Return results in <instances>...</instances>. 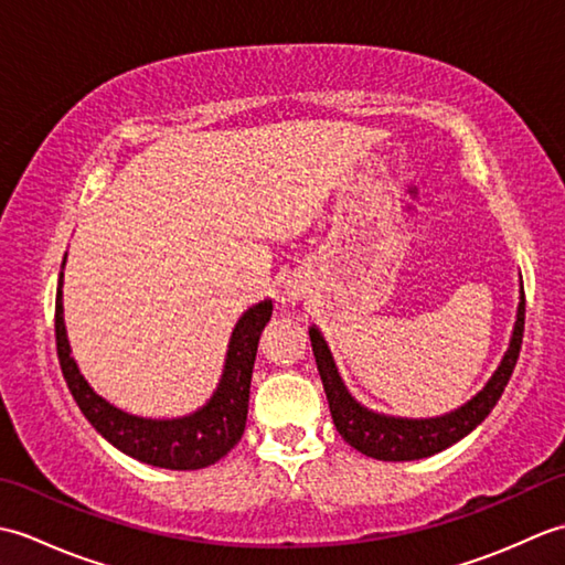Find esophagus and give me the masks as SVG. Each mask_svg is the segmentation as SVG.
<instances>
[{"mask_svg":"<svg viewBox=\"0 0 565 565\" xmlns=\"http://www.w3.org/2000/svg\"><path fill=\"white\" fill-rule=\"evenodd\" d=\"M286 296H289L291 301H298V298L303 296V286L298 281H289V284H286Z\"/></svg>","mask_w":565,"mask_h":565,"instance_id":"obj_1","label":"esophagus"}]
</instances>
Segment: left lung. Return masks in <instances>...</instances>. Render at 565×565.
I'll list each match as a JSON object with an SVG mask.
<instances>
[{
    "label": "left lung",
    "mask_w": 565,
    "mask_h": 565,
    "mask_svg": "<svg viewBox=\"0 0 565 565\" xmlns=\"http://www.w3.org/2000/svg\"><path fill=\"white\" fill-rule=\"evenodd\" d=\"M520 308H518V322H514V332L505 356L498 366V371L486 383V388L476 395V398L461 405L444 417L431 419H403V417H386L366 411L359 405L350 393H347L344 383L338 374V366L332 362V354L328 350L326 340L318 332V328H310V344H313L316 364L320 371L322 388H326L332 423L338 427L344 441H350L356 451H362L371 459L379 461H415L427 459L431 454H439L451 444L463 439L468 431H473L483 423L488 413L493 411L500 401L502 391H505L508 381L514 371V364L520 359L522 334H524V289L520 291Z\"/></svg>",
    "instance_id": "8db88e82"
}]
</instances>
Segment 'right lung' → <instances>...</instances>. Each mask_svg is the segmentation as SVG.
<instances>
[{
  "label": "right lung",
  "instance_id": "obj_1",
  "mask_svg": "<svg viewBox=\"0 0 565 565\" xmlns=\"http://www.w3.org/2000/svg\"><path fill=\"white\" fill-rule=\"evenodd\" d=\"M269 318L271 301H262L252 306L237 320L231 344H227V359L218 391L213 393V398L201 411L177 419H146L128 415L111 403H106L79 374L75 359L70 356V342L65 334L63 271H60L55 296L57 359L67 388L72 398L77 401L79 411L89 419L92 427L104 439H109L116 449L150 466L172 468V471H196V468H206L223 459L243 437L247 423L252 366H255L259 334Z\"/></svg>",
  "mask_w": 565,
  "mask_h": 565
}]
</instances>
